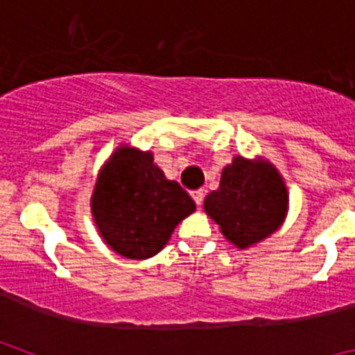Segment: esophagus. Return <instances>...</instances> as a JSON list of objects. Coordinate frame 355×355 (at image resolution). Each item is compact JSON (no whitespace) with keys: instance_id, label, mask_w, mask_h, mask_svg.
Wrapping results in <instances>:
<instances>
[{"instance_id":"1","label":"esophagus","mask_w":355,"mask_h":355,"mask_svg":"<svg viewBox=\"0 0 355 355\" xmlns=\"http://www.w3.org/2000/svg\"><path fill=\"white\" fill-rule=\"evenodd\" d=\"M192 199L196 200L197 206L202 205V200H205V190H193V192H192Z\"/></svg>"}]
</instances>
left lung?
<instances>
[{
    "mask_svg": "<svg viewBox=\"0 0 355 355\" xmlns=\"http://www.w3.org/2000/svg\"><path fill=\"white\" fill-rule=\"evenodd\" d=\"M205 211L233 245L247 249L284 222L286 184L272 163L234 156L222 171L218 190L205 199Z\"/></svg>",
    "mask_w": 355,
    "mask_h": 355,
    "instance_id": "1",
    "label": "left lung"
}]
</instances>
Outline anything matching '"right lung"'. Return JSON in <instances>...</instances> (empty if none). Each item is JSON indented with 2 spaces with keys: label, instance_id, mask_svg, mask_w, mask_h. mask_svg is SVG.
I'll use <instances>...</instances> for the list:
<instances>
[{
  "label": "right lung",
  "instance_id": "obj_1",
  "mask_svg": "<svg viewBox=\"0 0 355 355\" xmlns=\"http://www.w3.org/2000/svg\"><path fill=\"white\" fill-rule=\"evenodd\" d=\"M90 206L106 245L130 259L158 254L175 225L196 211L192 197L165 178L153 153L128 146L103 165Z\"/></svg>",
  "mask_w": 355,
  "mask_h": 355
}]
</instances>
